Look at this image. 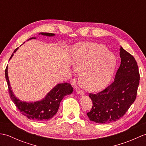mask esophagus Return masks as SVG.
Returning <instances> with one entry per match:
<instances>
[{
    "label": "esophagus",
    "instance_id": "obj_1",
    "mask_svg": "<svg viewBox=\"0 0 146 146\" xmlns=\"http://www.w3.org/2000/svg\"><path fill=\"white\" fill-rule=\"evenodd\" d=\"M76 92H77V93H78V94H79L80 95H84L85 94L84 92H83L82 90H81V89H79V88L76 89Z\"/></svg>",
    "mask_w": 146,
    "mask_h": 146
}]
</instances>
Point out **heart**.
Segmentation results:
<instances>
[{
  "label": "heart",
  "mask_w": 146,
  "mask_h": 146,
  "mask_svg": "<svg viewBox=\"0 0 146 146\" xmlns=\"http://www.w3.org/2000/svg\"><path fill=\"white\" fill-rule=\"evenodd\" d=\"M73 66L78 71H84L80 82L85 89L97 92L105 88L112 77L117 58L107 51L104 45L86 42L75 46L73 49Z\"/></svg>",
  "instance_id": "obj_1"
}]
</instances>
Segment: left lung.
Returning a JSON list of instances; mask_svg holds the SVG:
<instances>
[{
	"mask_svg": "<svg viewBox=\"0 0 146 146\" xmlns=\"http://www.w3.org/2000/svg\"><path fill=\"white\" fill-rule=\"evenodd\" d=\"M120 56L121 63L113 81L100 92L89 94L93 105L86 115L96 123H109L120 119L137 97L140 80L137 62L121 46Z\"/></svg>",
	"mask_w": 146,
	"mask_h": 146,
	"instance_id": "8db88e82",
	"label": "left lung"
}]
</instances>
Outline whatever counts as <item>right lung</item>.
Masks as SVG:
<instances>
[{"instance_id": "add662e5", "label": "right lung", "mask_w": 146, "mask_h": 146, "mask_svg": "<svg viewBox=\"0 0 146 146\" xmlns=\"http://www.w3.org/2000/svg\"><path fill=\"white\" fill-rule=\"evenodd\" d=\"M40 34L48 36H52L54 35V34L48 33H41ZM35 39V38H30L29 39ZM17 49L18 48L15 49L14 53L17 51ZM13 54H14L12 53L10 59L12 57ZM5 75L7 82L9 94L10 95L11 100L14 102L17 109L19 110L21 113L28 118L29 119L36 121H46L52 119L57 113L62 99L64 96L70 95L73 92V87L70 83H60L52 88L46 95V97L41 101L36 102L34 103L22 102L15 97L11 90L8 78L7 66L5 68Z\"/></svg>"}]
</instances>
